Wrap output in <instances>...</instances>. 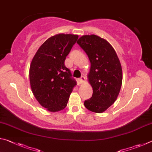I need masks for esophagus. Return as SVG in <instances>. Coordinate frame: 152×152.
<instances>
[{
  "instance_id": "1",
  "label": "esophagus",
  "mask_w": 152,
  "mask_h": 152,
  "mask_svg": "<svg viewBox=\"0 0 152 152\" xmlns=\"http://www.w3.org/2000/svg\"><path fill=\"white\" fill-rule=\"evenodd\" d=\"M84 81H85V77L84 76H81V78L79 79V82L80 84H83Z\"/></svg>"
}]
</instances>
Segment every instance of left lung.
<instances>
[{"label": "left lung", "instance_id": "1", "mask_svg": "<svg viewBox=\"0 0 152 152\" xmlns=\"http://www.w3.org/2000/svg\"><path fill=\"white\" fill-rule=\"evenodd\" d=\"M77 43L91 61L88 79L93 93L84 101V106L92 112L103 113L116 101L121 88L123 73L119 58L112 45L96 35L82 36Z\"/></svg>", "mask_w": 152, "mask_h": 152}]
</instances>
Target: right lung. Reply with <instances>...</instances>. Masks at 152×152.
Instances as JSON below:
<instances>
[{"mask_svg": "<svg viewBox=\"0 0 152 152\" xmlns=\"http://www.w3.org/2000/svg\"><path fill=\"white\" fill-rule=\"evenodd\" d=\"M78 38L77 35L64 33L52 36L40 46L31 63L29 80L33 94L50 112L60 111L67 106L76 85L64 61Z\"/></svg>", "mask_w": 152, "mask_h": 152, "instance_id": "1", "label": "right lung"}]
</instances>
